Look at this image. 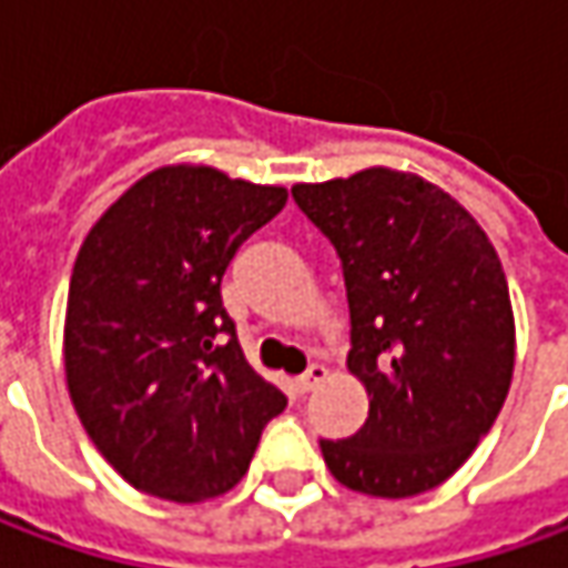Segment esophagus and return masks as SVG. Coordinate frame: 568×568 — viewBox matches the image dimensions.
Instances as JSON below:
<instances>
[{"instance_id":"esophagus-1","label":"esophagus","mask_w":568,"mask_h":568,"mask_svg":"<svg viewBox=\"0 0 568 568\" xmlns=\"http://www.w3.org/2000/svg\"><path fill=\"white\" fill-rule=\"evenodd\" d=\"M325 376H328V366H322V363H310V369L296 379V388H300V392H313L318 382H325Z\"/></svg>"}]
</instances>
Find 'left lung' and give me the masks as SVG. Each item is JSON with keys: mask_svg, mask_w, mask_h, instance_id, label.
I'll use <instances>...</instances> for the list:
<instances>
[{"mask_svg": "<svg viewBox=\"0 0 568 568\" xmlns=\"http://www.w3.org/2000/svg\"><path fill=\"white\" fill-rule=\"evenodd\" d=\"M294 202L338 252L347 369L369 417L322 458L351 490L404 499L439 487L490 433L509 395L515 318L499 255L448 192L369 166L300 183Z\"/></svg>", "mask_w": 568, "mask_h": 568, "instance_id": "left-lung-1", "label": "left lung"}]
</instances>
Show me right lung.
Returning <instances> with one entry per match:
<instances>
[{
	"mask_svg": "<svg viewBox=\"0 0 568 568\" xmlns=\"http://www.w3.org/2000/svg\"><path fill=\"white\" fill-rule=\"evenodd\" d=\"M287 189L214 166H161L103 211L78 250L65 382L84 433L135 490L227 493L287 398L252 369L221 303L230 258Z\"/></svg>",
	"mask_w": 568,
	"mask_h": 568,
	"instance_id": "1",
	"label": "right lung"
}]
</instances>
